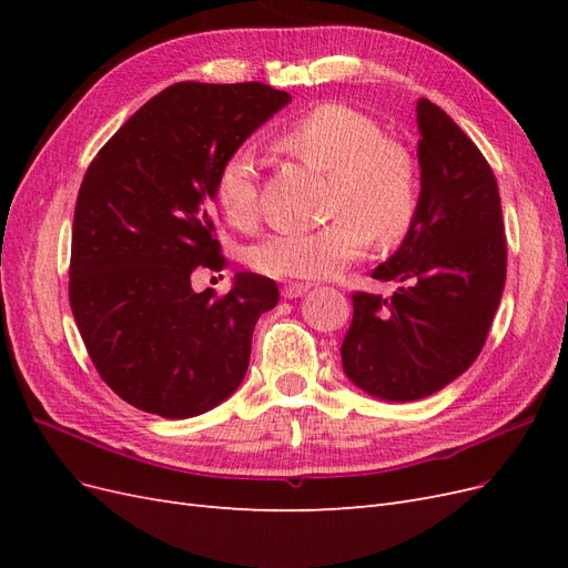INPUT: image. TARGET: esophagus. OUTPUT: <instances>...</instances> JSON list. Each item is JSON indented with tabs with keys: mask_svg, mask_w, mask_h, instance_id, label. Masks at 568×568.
<instances>
[{
	"mask_svg": "<svg viewBox=\"0 0 568 568\" xmlns=\"http://www.w3.org/2000/svg\"><path fill=\"white\" fill-rule=\"evenodd\" d=\"M311 291V284H301V282H288L282 286V296L284 298H298L303 294H307Z\"/></svg>",
	"mask_w": 568,
	"mask_h": 568,
	"instance_id": "esophagus-1",
	"label": "esophagus"
}]
</instances>
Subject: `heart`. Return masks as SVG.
Here are the masks:
<instances>
[{"label":"heart","instance_id":"b5f03b06","mask_svg":"<svg viewBox=\"0 0 568 568\" xmlns=\"http://www.w3.org/2000/svg\"><path fill=\"white\" fill-rule=\"evenodd\" d=\"M277 144L329 175V225L277 232L248 251V263L274 280H326L357 261L372 234L400 242L419 213V168L409 149L388 140L367 113L322 104L288 125ZM215 201L227 225L248 230L257 220V170L251 153L234 151L220 165Z\"/></svg>","mask_w":568,"mask_h":568}]
</instances>
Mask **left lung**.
I'll return each mask as SVG.
<instances>
[{"label":"left lung","mask_w":568,"mask_h":568,"mask_svg":"<svg viewBox=\"0 0 568 568\" xmlns=\"http://www.w3.org/2000/svg\"><path fill=\"white\" fill-rule=\"evenodd\" d=\"M417 125L419 213L372 272L398 288L355 294L341 346L348 379L388 403L426 398L471 367L507 277L500 192L484 153L428 99L417 101Z\"/></svg>","instance_id":"8db88e82"}]
</instances>
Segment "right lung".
I'll return each instance as SVG.
<instances>
[{"mask_svg":"<svg viewBox=\"0 0 568 568\" xmlns=\"http://www.w3.org/2000/svg\"><path fill=\"white\" fill-rule=\"evenodd\" d=\"M291 101L263 82H178L136 111L82 180L71 311L97 372L120 398L165 419L203 415L244 382L255 322L280 288L236 272L227 296L192 288L222 270L220 165Z\"/></svg>","mask_w":568,"mask_h":568,"instance_id":"add662e5","label":"right lung"}]
</instances>
